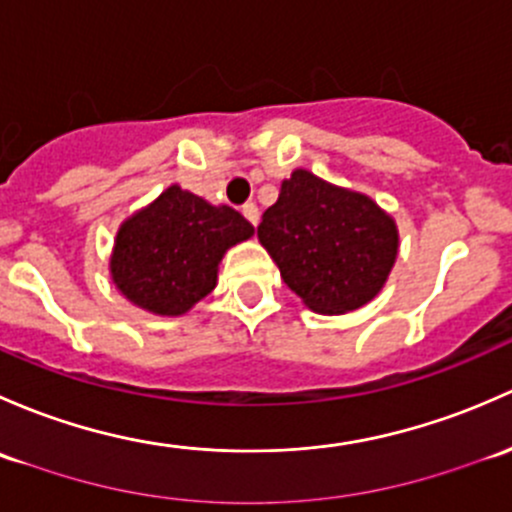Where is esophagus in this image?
<instances>
[{"label":"esophagus","instance_id":"34e87169","mask_svg":"<svg viewBox=\"0 0 512 512\" xmlns=\"http://www.w3.org/2000/svg\"><path fill=\"white\" fill-rule=\"evenodd\" d=\"M241 214H244L246 217V221H249L251 226H258V207L256 204H244V207H241Z\"/></svg>","mask_w":512,"mask_h":512}]
</instances>
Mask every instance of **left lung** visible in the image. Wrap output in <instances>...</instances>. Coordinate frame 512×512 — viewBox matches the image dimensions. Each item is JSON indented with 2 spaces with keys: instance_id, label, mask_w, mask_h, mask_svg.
<instances>
[{
  "instance_id": "1",
  "label": "left lung",
  "mask_w": 512,
  "mask_h": 512,
  "mask_svg": "<svg viewBox=\"0 0 512 512\" xmlns=\"http://www.w3.org/2000/svg\"><path fill=\"white\" fill-rule=\"evenodd\" d=\"M258 239L310 310L347 313L379 293L397 258V226L365 194L305 170L281 184Z\"/></svg>"
}]
</instances>
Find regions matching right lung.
<instances>
[{
  "instance_id": "right-lung-1",
  "label": "right lung",
  "mask_w": 512,
  "mask_h": 512,
  "mask_svg": "<svg viewBox=\"0 0 512 512\" xmlns=\"http://www.w3.org/2000/svg\"><path fill=\"white\" fill-rule=\"evenodd\" d=\"M251 234L236 209L212 207L175 184L120 226L113 281L150 313L182 315L217 286L224 251Z\"/></svg>"
}]
</instances>
